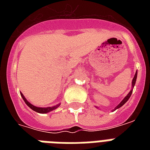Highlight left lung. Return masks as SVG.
Returning <instances> with one entry per match:
<instances>
[{
    "label": "left lung",
    "mask_w": 150,
    "mask_h": 150,
    "mask_svg": "<svg viewBox=\"0 0 150 150\" xmlns=\"http://www.w3.org/2000/svg\"><path fill=\"white\" fill-rule=\"evenodd\" d=\"M136 79H137V71L135 72V76H134V78H133V79H132V90H131V91L129 92V93H128V95H127V96H126L125 97V98L123 99V100H122V101H121V102L120 103H119V104L117 105V106L116 107H115V109H114V110H116V109H118V108H120V107H122V106H123V105L125 104V103L127 102V101H128V99L130 98L131 95H132V93L133 88H134V86H135V82H136Z\"/></svg>",
    "instance_id": "8db88e82"
}]
</instances>
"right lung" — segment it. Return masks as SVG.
Here are the masks:
<instances>
[{
	"mask_svg": "<svg viewBox=\"0 0 150 150\" xmlns=\"http://www.w3.org/2000/svg\"><path fill=\"white\" fill-rule=\"evenodd\" d=\"M21 96H22V99L24 100L25 103H26L27 106L28 107H29L30 108H31L33 110H34V111L37 112V113H40V114H47V113H48V112L50 111H52V110H54L57 109V107L60 106V104L61 103H59V104L57 105H55V106H54V107H36V106H33V104H31L29 102V101H27V100L25 98V96H23V94L21 93Z\"/></svg>",
	"mask_w": 150,
	"mask_h": 150,
	"instance_id": "1",
	"label": "right lung"
}]
</instances>
